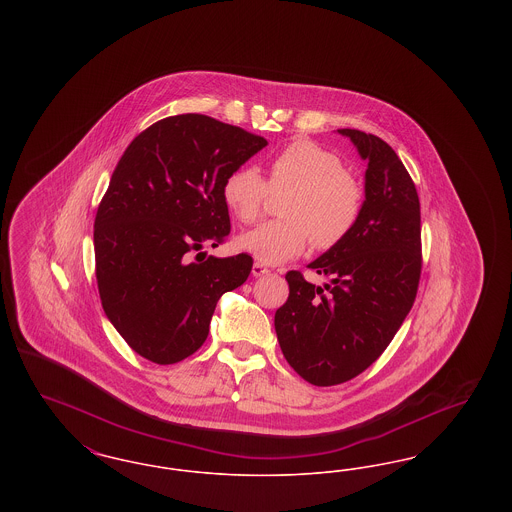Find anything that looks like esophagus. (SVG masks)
I'll list each match as a JSON object with an SVG mask.
<instances>
[{
  "label": "esophagus",
  "mask_w": 512,
  "mask_h": 512,
  "mask_svg": "<svg viewBox=\"0 0 512 512\" xmlns=\"http://www.w3.org/2000/svg\"><path fill=\"white\" fill-rule=\"evenodd\" d=\"M251 272H253V276H265V274H268V272H270V268L265 267L263 263H255V265H253V270H251Z\"/></svg>",
  "instance_id": "obj_1"
}]
</instances>
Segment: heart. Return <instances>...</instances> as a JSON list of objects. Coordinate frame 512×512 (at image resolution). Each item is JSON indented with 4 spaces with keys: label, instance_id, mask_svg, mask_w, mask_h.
<instances>
[{
    "label": "heart",
    "instance_id": "obj_1",
    "mask_svg": "<svg viewBox=\"0 0 512 512\" xmlns=\"http://www.w3.org/2000/svg\"><path fill=\"white\" fill-rule=\"evenodd\" d=\"M268 190L286 192L280 215L245 232L238 245L259 263L276 265L301 255L311 242L318 249L341 244L357 226L365 207L363 184L345 171L336 153L299 138L268 161V180L253 167H238L222 182L230 213L251 224L261 217Z\"/></svg>",
    "mask_w": 512,
    "mask_h": 512
}]
</instances>
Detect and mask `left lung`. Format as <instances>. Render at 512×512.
Wrapping results in <instances>:
<instances>
[{
  "instance_id": "obj_1",
  "label": "left lung",
  "mask_w": 512,
  "mask_h": 512,
  "mask_svg": "<svg viewBox=\"0 0 512 512\" xmlns=\"http://www.w3.org/2000/svg\"><path fill=\"white\" fill-rule=\"evenodd\" d=\"M368 161L365 207L353 232L309 268L315 286L290 270L288 301L276 311L280 349L313 386L343 384L372 365L413 307L420 270V201L413 178L384 140L340 128Z\"/></svg>"
}]
</instances>
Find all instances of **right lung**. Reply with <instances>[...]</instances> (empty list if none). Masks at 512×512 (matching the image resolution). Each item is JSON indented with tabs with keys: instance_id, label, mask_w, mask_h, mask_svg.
I'll return each instance as SVG.
<instances>
[{
	"instance_id": "right-lung-1",
	"label": "right lung",
	"mask_w": 512,
	"mask_h": 512,
	"mask_svg": "<svg viewBox=\"0 0 512 512\" xmlns=\"http://www.w3.org/2000/svg\"><path fill=\"white\" fill-rule=\"evenodd\" d=\"M265 146L240 126L188 113L151 124L122 153L94 222L96 278L105 315L147 361L194 355L220 295L247 280V253L197 257L230 234L226 174Z\"/></svg>"
}]
</instances>
